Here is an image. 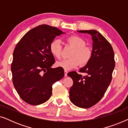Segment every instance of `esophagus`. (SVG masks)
I'll return each instance as SVG.
<instances>
[{
    "label": "esophagus",
    "instance_id": "1",
    "mask_svg": "<svg viewBox=\"0 0 128 128\" xmlns=\"http://www.w3.org/2000/svg\"><path fill=\"white\" fill-rule=\"evenodd\" d=\"M64 77L67 76H68V71L64 70Z\"/></svg>",
    "mask_w": 128,
    "mask_h": 128
}]
</instances>
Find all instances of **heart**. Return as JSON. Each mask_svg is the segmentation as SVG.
<instances>
[{
  "mask_svg": "<svg viewBox=\"0 0 128 128\" xmlns=\"http://www.w3.org/2000/svg\"><path fill=\"white\" fill-rule=\"evenodd\" d=\"M66 41L73 48L69 56L70 58L64 59L56 62L58 67L63 68L65 70H69L76 68L80 64L85 66L90 62L92 57V50L90 47L86 46V41L78 36H71L67 38ZM50 50L52 55L60 59L62 56V45L58 39L54 40L50 44Z\"/></svg>",
  "mask_w": 128,
  "mask_h": 128,
  "instance_id": "1",
  "label": "heart"
}]
</instances>
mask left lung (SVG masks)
Wrapping results in <instances>:
<instances>
[{
    "instance_id": "1",
    "label": "left lung",
    "mask_w": 128,
    "mask_h": 128,
    "mask_svg": "<svg viewBox=\"0 0 128 128\" xmlns=\"http://www.w3.org/2000/svg\"><path fill=\"white\" fill-rule=\"evenodd\" d=\"M78 32L92 36L93 41L92 57L90 62L80 69V72L85 73L86 76L75 71L68 74L73 81L69 97L76 106L88 108L102 98L111 83L115 64L114 52L110 43L98 31L91 30Z\"/></svg>"
}]
</instances>
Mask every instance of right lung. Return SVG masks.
<instances>
[{"label":"right lung","instance_id":"obj_1","mask_svg":"<svg viewBox=\"0 0 128 128\" xmlns=\"http://www.w3.org/2000/svg\"><path fill=\"white\" fill-rule=\"evenodd\" d=\"M64 34L56 27L43 24L31 29L15 47L11 65L13 85L21 98L37 106L48 100L52 86L64 76L62 68H52L55 63L50 44Z\"/></svg>","mask_w":128,"mask_h":128}]
</instances>
